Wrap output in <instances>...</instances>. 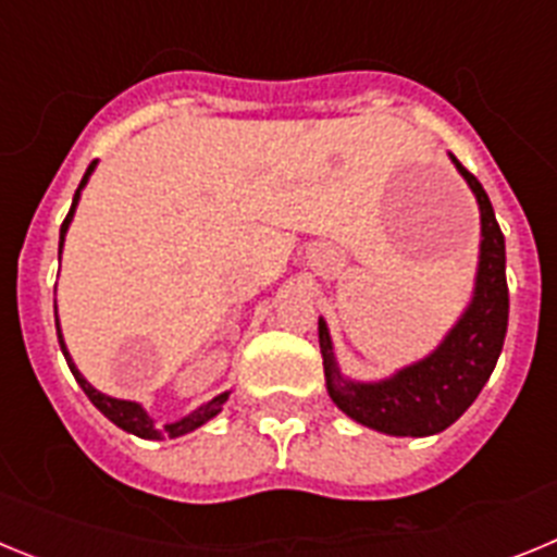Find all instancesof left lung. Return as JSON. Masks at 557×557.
Segmentation results:
<instances>
[{"label": "left lung", "mask_w": 557, "mask_h": 557, "mask_svg": "<svg viewBox=\"0 0 557 557\" xmlns=\"http://www.w3.org/2000/svg\"><path fill=\"white\" fill-rule=\"evenodd\" d=\"M457 172L474 191L480 206V264L471 304L460 314L444 343L416 366H407L382 382H354L339 373L334 362L326 321H318L323 373L334 405L357 424L398 437H426L444 432L462 412L494 373L508 332V278H505V236L496 223L494 206L460 161L451 156Z\"/></svg>", "instance_id": "left-lung-1"}]
</instances>
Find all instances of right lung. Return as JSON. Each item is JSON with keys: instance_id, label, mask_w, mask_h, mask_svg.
Here are the masks:
<instances>
[{"instance_id": "right-lung-1", "label": "right lung", "mask_w": 557, "mask_h": 557, "mask_svg": "<svg viewBox=\"0 0 557 557\" xmlns=\"http://www.w3.org/2000/svg\"><path fill=\"white\" fill-rule=\"evenodd\" d=\"M95 164H97V161H91V164H88L86 175H83L81 186H77V191H75V200H72V209H69L66 220H63V225H61V248H63V236H66V231H69V223H72V214H75L77 200H81L83 186H86L88 175L95 172ZM55 329H58V343H61V351H63V357H66V362H69V371L75 373L77 385L83 387V393H86V396L91 398V405H95L97 410H100L102 416L108 418V421H113V424L120 426V430L131 432V435L147 437V441H161V437H178V435H186V432L198 430V426H203L206 421H211V418H214L220 410H223L225 401H228V391H225V393H220V396L211 398V401H206L203 407H198V410L191 412V416L181 418V421H175V424H164V426H161V430H159V426L152 424V418L147 416L145 407H141V405H136V401H125V398L106 396V393H100V391H97V387L88 385L86 379H83V373L75 368V362H72V357H69L66 343H63L61 326H58V314H55Z\"/></svg>"}]
</instances>
